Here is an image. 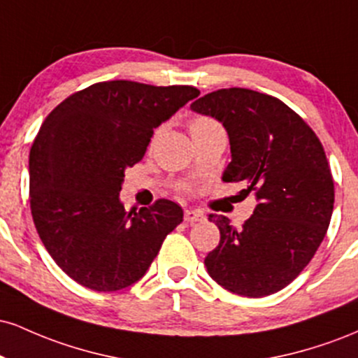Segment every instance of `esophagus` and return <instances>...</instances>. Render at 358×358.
Here are the masks:
<instances>
[{
  "label": "esophagus",
  "mask_w": 358,
  "mask_h": 358,
  "mask_svg": "<svg viewBox=\"0 0 358 358\" xmlns=\"http://www.w3.org/2000/svg\"><path fill=\"white\" fill-rule=\"evenodd\" d=\"M205 219V215L200 210H192V208H188V210H185V222H202Z\"/></svg>",
  "instance_id": "esophagus-1"
}]
</instances>
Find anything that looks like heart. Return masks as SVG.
I'll return each mask as SVG.
<instances>
[{"label": "heart", "mask_w": 358, "mask_h": 358, "mask_svg": "<svg viewBox=\"0 0 358 358\" xmlns=\"http://www.w3.org/2000/svg\"><path fill=\"white\" fill-rule=\"evenodd\" d=\"M212 126H219L217 121H213L212 117L208 116H195L190 119V133H196V131L207 129V127Z\"/></svg>", "instance_id": "heart-1"}]
</instances>
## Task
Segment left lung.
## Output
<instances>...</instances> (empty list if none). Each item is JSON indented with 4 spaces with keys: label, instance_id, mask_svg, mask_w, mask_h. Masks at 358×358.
<instances>
[{
    "label": "left lung",
    "instance_id": "obj_1",
    "mask_svg": "<svg viewBox=\"0 0 358 358\" xmlns=\"http://www.w3.org/2000/svg\"><path fill=\"white\" fill-rule=\"evenodd\" d=\"M192 110L215 117L231 141L224 182H245L257 205L242 229L210 213L220 242L205 257L213 281L241 296L278 293L322 244L335 202L327 155L310 126L282 101L231 87L200 97Z\"/></svg>",
    "mask_w": 358,
    "mask_h": 358
}]
</instances>
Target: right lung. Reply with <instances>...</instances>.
Instances as JSON below:
<instances>
[{"label":"right lung","mask_w":358,"mask_h":358,"mask_svg":"<svg viewBox=\"0 0 358 358\" xmlns=\"http://www.w3.org/2000/svg\"><path fill=\"white\" fill-rule=\"evenodd\" d=\"M199 94L192 85L99 82L45 119L30 150V208L45 249L73 281L101 293L134 285L183 220L166 199L126 212L119 192L155 127Z\"/></svg>","instance_id":"add662e5"}]
</instances>
